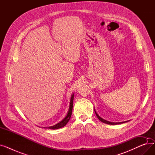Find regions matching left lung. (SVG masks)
<instances>
[{"instance_id":"left-lung-1","label":"left lung","mask_w":155,"mask_h":155,"mask_svg":"<svg viewBox=\"0 0 155 155\" xmlns=\"http://www.w3.org/2000/svg\"><path fill=\"white\" fill-rule=\"evenodd\" d=\"M95 114H96V116H97V117H98V119L101 120V121H102V123H105V124H112V125H115V124H121V123H124V122H123V123H112V122H109V121H107V120H104V119H103L102 117H101L98 114H97V112H95Z\"/></svg>"}]
</instances>
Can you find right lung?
<instances>
[{"instance_id": "add662e5", "label": "right lung", "mask_w": 155, "mask_h": 155, "mask_svg": "<svg viewBox=\"0 0 155 155\" xmlns=\"http://www.w3.org/2000/svg\"><path fill=\"white\" fill-rule=\"evenodd\" d=\"M73 96H74V94H73L71 97V100H70V107H69V110L68 112L67 115L66 116L61 122H60L59 123L56 124L53 126H50V127H48L47 128L49 129H59L61 127H64L65 125H66L68 122L69 121L71 116V113H72V109H73Z\"/></svg>"}]
</instances>
